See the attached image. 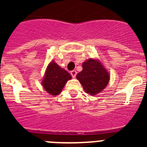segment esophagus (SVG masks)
I'll list each match as a JSON object with an SVG mask.
<instances>
[{
	"instance_id": "34e87169",
	"label": "esophagus",
	"mask_w": 147,
	"mask_h": 147,
	"mask_svg": "<svg viewBox=\"0 0 147 147\" xmlns=\"http://www.w3.org/2000/svg\"><path fill=\"white\" fill-rule=\"evenodd\" d=\"M76 74H77V72H76V71H74H74H71V76H72L73 78L76 77Z\"/></svg>"
}]
</instances>
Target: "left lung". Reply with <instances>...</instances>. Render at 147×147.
I'll return each instance as SVG.
<instances>
[{
	"instance_id": "1",
	"label": "left lung",
	"mask_w": 147,
	"mask_h": 147,
	"mask_svg": "<svg viewBox=\"0 0 147 147\" xmlns=\"http://www.w3.org/2000/svg\"><path fill=\"white\" fill-rule=\"evenodd\" d=\"M85 91L95 96L102 91L110 81V74L98 59L90 58L82 63V71L76 75Z\"/></svg>"
}]
</instances>
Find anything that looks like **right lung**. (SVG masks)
<instances>
[{
  "mask_svg": "<svg viewBox=\"0 0 147 147\" xmlns=\"http://www.w3.org/2000/svg\"><path fill=\"white\" fill-rule=\"evenodd\" d=\"M71 79L72 77L69 73L59 67L54 61H51L45 70L42 85L49 94L57 96Z\"/></svg>",
  "mask_w": 147,
  "mask_h": 147,
  "instance_id": "add662e5",
  "label": "right lung"
}]
</instances>
